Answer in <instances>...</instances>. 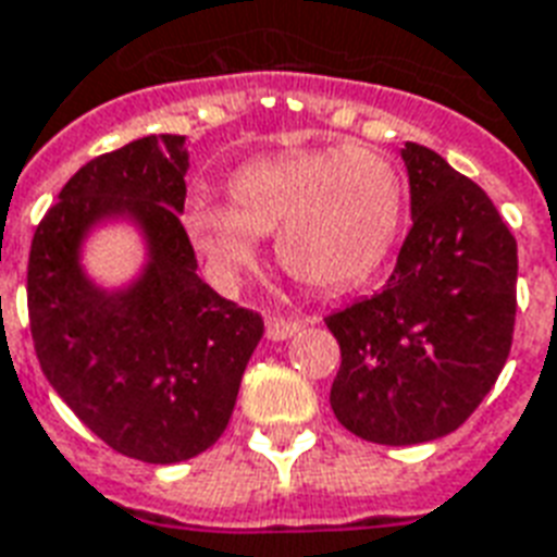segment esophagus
I'll list each match as a JSON object with an SVG mask.
<instances>
[{"mask_svg":"<svg viewBox=\"0 0 557 557\" xmlns=\"http://www.w3.org/2000/svg\"><path fill=\"white\" fill-rule=\"evenodd\" d=\"M300 326H304V321H300V318L274 315L269 321V330H265V333H269L271 342H283V338H292V335H295Z\"/></svg>","mask_w":557,"mask_h":557,"instance_id":"esophagus-1","label":"esophagus"}]
</instances>
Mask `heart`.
<instances>
[{
  "label": "heart",
  "mask_w": 557,
  "mask_h": 557,
  "mask_svg": "<svg viewBox=\"0 0 557 557\" xmlns=\"http://www.w3.org/2000/svg\"><path fill=\"white\" fill-rule=\"evenodd\" d=\"M233 201L193 195L184 227L215 274L233 277L277 233L280 265L312 288L368 277L392 248L403 215L400 172L362 146L286 151L242 165Z\"/></svg>",
  "instance_id": "b5f03b06"
}]
</instances>
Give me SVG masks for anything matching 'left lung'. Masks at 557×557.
Wrapping results in <instances>:
<instances>
[{
    "label": "left lung",
    "instance_id": "left-lung-1",
    "mask_svg": "<svg viewBox=\"0 0 557 557\" xmlns=\"http://www.w3.org/2000/svg\"><path fill=\"white\" fill-rule=\"evenodd\" d=\"M411 231L373 297L326 315L342 347L330 406L347 432L406 447L456 432L505 368L517 239L485 189L406 143Z\"/></svg>",
    "mask_w": 557,
    "mask_h": 557
}]
</instances>
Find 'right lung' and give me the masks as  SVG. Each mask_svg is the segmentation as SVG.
Masks as SVG:
<instances>
[{
    "instance_id": "1",
    "label": "right lung",
    "mask_w": 557,
    "mask_h": 557,
    "mask_svg": "<svg viewBox=\"0 0 557 557\" xmlns=\"http://www.w3.org/2000/svg\"><path fill=\"white\" fill-rule=\"evenodd\" d=\"M189 151L181 134L143 137L66 181L28 253L34 354L75 418L110 449L175 465L227 430L262 315L212 292L181 224ZM104 214L137 218L152 262L125 293L83 277L77 248Z\"/></svg>"
}]
</instances>
